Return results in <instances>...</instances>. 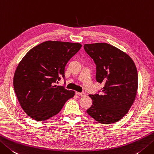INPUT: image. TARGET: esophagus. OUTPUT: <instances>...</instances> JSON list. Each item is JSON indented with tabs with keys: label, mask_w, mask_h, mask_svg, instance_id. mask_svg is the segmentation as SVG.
<instances>
[{
	"label": "esophagus",
	"mask_w": 154,
	"mask_h": 154,
	"mask_svg": "<svg viewBox=\"0 0 154 154\" xmlns=\"http://www.w3.org/2000/svg\"><path fill=\"white\" fill-rule=\"evenodd\" d=\"M76 94L78 95H79V96H84V95H85V93H84V92H76Z\"/></svg>",
	"instance_id": "obj_1"
}]
</instances>
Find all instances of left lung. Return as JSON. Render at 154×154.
<instances>
[{
  "label": "left lung",
  "mask_w": 154,
  "mask_h": 154,
  "mask_svg": "<svg viewBox=\"0 0 154 154\" xmlns=\"http://www.w3.org/2000/svg\"><path fill=\"white\" fill-rule=\"evenodd\" d=\"M96 65V80L104 87L100 94L89 95L87 113L101 124L119 121L128 113L137 94L138 77L133 60L117 48L105 43L84 45Z\"/></svg>",
  "instance_id": "8db88e82"
}]
</instances>
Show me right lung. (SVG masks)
<instances>
[{
	"label": "right lung",
	"instance_id": "right-lung-1",
	"mask_svg": "<svg viewBox=\"0 0 154 154\" xmlns=\"http://www.w3.org/2000/svg\"><path fill=\"white\" fill-rule=\"evenodd\" d=\"M81 47L80 43L48 41L33 47L18 65L13 86L24 111L37 121L57 115L75 91L57 86L65 67Z\"/></svg>",
	"mask_w": 154,
	"mask_h": 154
}]
</instances>
